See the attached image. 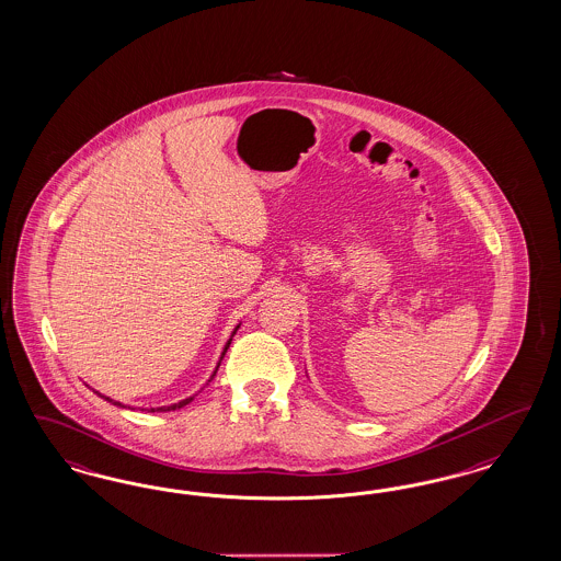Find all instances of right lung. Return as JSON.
<instances>
[{
    "label": "right lung",
    "instance_id": "1",
    "mask_svg": "<svg viewBox=\"0 0 561 561\" xmlns=\"http://www.w3.org/2000/svg\"><path fill=\"white\" fill-rule=\"evenodd\" d=\"M232 342V340H230ZM230 342H228V346H230ZM228 346H226V350H228ZM226 350H224V354H226ZM107 402H114V400H110V398H105ZM193 398H188V400H184V402H180V404H174V407H168V408H157V410H175V408H182L184 404H188ZM114 404H117V402H114ZM117 407H122V404H117ZM151 412H154L153 408H151Z\"/></svg>",
    "mask_w": 561,
    "mask_h": 561
}]
</instances>
